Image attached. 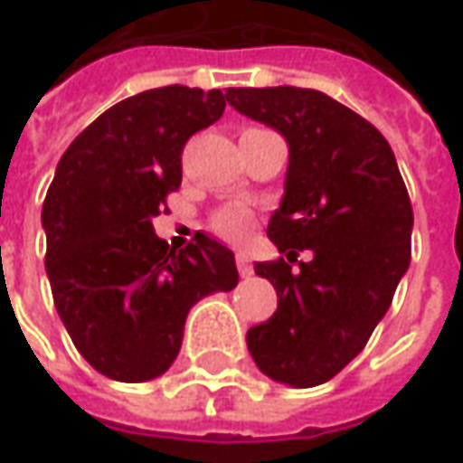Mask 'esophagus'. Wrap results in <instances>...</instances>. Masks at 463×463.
<instances>
[{
  "mask_svg": "<svg viewBox=\"0 0 463 463\" xmlns=\"http://www.w3.org/2000/svg\"><path fill=\"white\" fill-rule=\"evenodd\" d=\"M237 268H240V276H252V260L244 252H237Z\"/></svg>",
  "mask_w": 463,
  "mask_h": 463,
  "instance_id": "obj_1",
  "label": "esophagus"
}]
</instances>
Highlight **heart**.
<instances>
[{
    "label": "heart",
    "instance_id": "heart-1",
    "mask_svg": "<svg viewBox=\"0 0 463 463\" xmlns=\"http://www.w3.org/2000/svg\"><path fill=\"white\" fill-rule=\"evenodd\" d=\"M211 223H213V232L223 240H240L250 229V213L240 205H229V208H221L219 213H213Z\"/></svg>",
    "mask_w": 463,
    "mask_h": 463
}]
</instances>
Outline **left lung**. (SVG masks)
<instances>
[{"mask_svg":"<svg viewBox=\"0 0 463 463\" xmlns=\"http://www.w3.org/2000/svg\"><path fill=\"white\" fill-rule=\"evenodd\" d=\"M240 114L284 135L289 166L268 237L287 258L255 263L279 294L247 349L270 381L312 388L364 349L409 268L414 213L388 140L312 88H229ZM299 249L313 260L294 269Z\"/></svg>","mask_w":463,"mask_h":463,"instance_id":"left-lung-1","label":"left lung"}]
</instances>
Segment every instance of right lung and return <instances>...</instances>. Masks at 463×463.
<instances>
[{
  "label": "right lung",
  "instance_id": "obj_1",
  "mask_svg": "<svg viewBox=\"0 0 463 463\" xmlns=\"http://www.w3.org/2000/svg\"><path fill=\"white\" fill-rule=\"evenodd\" d=\"M223 109L221 90H143L106 109L59 158L41 211L46 276L72 344L111 381L164 375L190 307L240 281L226 244L197 234L174 252L153 232L182 182L184 143Z\"/></svg>",
  "mask_w": 463,
  "mask_h": 463
}]
</instances>
